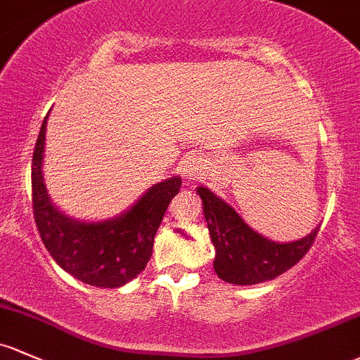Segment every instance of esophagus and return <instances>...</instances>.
Returning <instances> with one entry per match:
<instances>
[{
    "instance_id": "obj_1",
    "label": "esophagus",
    "mask_w": 360,
    "mask_h": 360,
    "mask_svg": "<svg viewBox=\"0 0 360 360\" xmlns=\"http://www.w3.org/2000/svg\"><path fill=\"white\" fill-rule=\"evenodd\" d=\"M200 169H202V165L194 156L185 158V160H181L179 163V172L181 173V176H185L188 180H194L195 176H199Z\"/></svg>"
}]
</instances>
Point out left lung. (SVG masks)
<instances>
[{
	"instance_id": "8db88e82",
	"label": "left lung",
	"mask_w": 360,
	"mask_h": 360,
	"mask_svg": "<svg viewBox=\"0 0 360 360\" xmlns=\"http://www.w3.org/2000/svg\"><path fill=\"white\" fill-rule=\"evenodd\" d=\"M204 218L216 249L214 271L226 283L254 285L274 280L302 259L314 243L319 226L300 240L278 243L256 233L237 211L206 187H197Z\"/></svg>"
}]
</instances>
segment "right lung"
<instances>
[{
  "instance_id": "add662e5",
  "label": "right lung",
  "mask_w": 360,
  "mask_h": 360,
  "mask_svg": "<svg viewBox=\"0 0 360 360\" xmlns=\"http://www.w3.org/2000/svg\"><path fill=\"white\" fill-rule=\"evenodd\" d=\"M46 122L32 156V210L41 240L67 273L92 287L117 288L134 280L153 254V242L169 200L179 194L180 176L150 187L122 216L99 223L75 221L49 200L42 180Z\"/></svg>"
}]
</instances>
